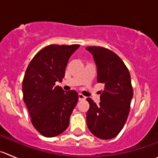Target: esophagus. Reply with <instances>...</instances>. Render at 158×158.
Returning <instances> with one entry per match:
<instances>
[{"label": "esophagus", "instance_id": "esophagus-1", "mask_svg": "<svg viewBox=\"0 0 158 158\" xmlns=\"http://www.w3.org/2000/svg\"><path fill=\"white\" fill-rule=\"evenodd\" d=\"M78 98H79V100H85L86 99V97H85V95H83L82 94H78Z\"/></svg>", "mask_w": 158, "mask_h": 158}]
</instances>
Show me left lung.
<instances>
[{
	"instance_id": "1",
	"label": "left lung",
	"mask_w": 158,
	"mask_h": 158,
	"mask_svg": "<svg viewBox=\"0 0 158 158\" xmlns=\"http://www.w3.org/2000/svg\"><path fill=\"white\" fill-rule=\"evenodd\" d=\"M86 49L92 54L97 66L98 83L105 85L98 106L87 98L90 105L87 125L98 138L112 139L123 128L130 112L133 94L130 72L112 51L100 46H88Z\"/></svg>"
}]
</instances>
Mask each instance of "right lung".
Returning a JSON list of instances; mask_svg holds the SVG:
<instances>
[{"mask_svg": "<svg viewBox=\"0 0 158 158\" xmlns=\"http://www.w3.org/2000/svg\"><path fill=\"white\" fill-rule=\"evenodd\" d=\"M80 45H49L28 64L22 81L23 99L35 130L46 137L65 131L78 101L76 91L56 85L62 81L70 56Z\"/></svg>", "mask_w": 158, "mask_h": 158, "instance_id": "1", "label": "right lung"}]
</instances>
